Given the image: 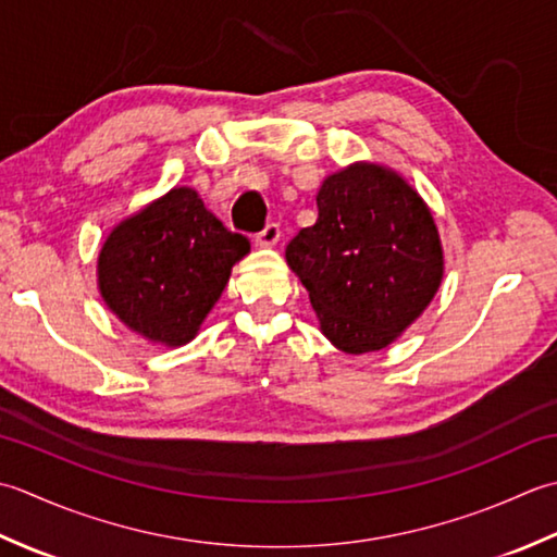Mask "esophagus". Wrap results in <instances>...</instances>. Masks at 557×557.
Here are the masks:
<instances>
[{
  "label": "esophagus",
  "instance_id": "34e87169",
  "mask_svg": "<svg viewBox=\"0 0 557 557\" xmlns=\"http://www.w3.org/2000/svg\"><path fill=\"white\" fill-rule=\"evenodd\" d=\"M278 237H281L278 223H267L264 231L257 233L255 243H257V247H274L278 243Z\"/></svg>",
  "mask_w": 557,
  "mask_h": 557
}]
</instances>
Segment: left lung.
<instances>
[{
	"label": "left lung",
	"instance_id": "8db88e82",
	"mask_svg": "<svg viewBox=\"0 0 557 557\" xmlns=\"http://www.w3.org/2000/svg\"><path fill=\"white\" fill-rule=\"evenodd\" d=\"M317 221L286 247L322 334L344 354L387 348L435 298L445 257L421 195L377 163H354L317 191Z\"/></svg>",
	"mask_w": 557,
	"mask_h": 557
}]
</instances>
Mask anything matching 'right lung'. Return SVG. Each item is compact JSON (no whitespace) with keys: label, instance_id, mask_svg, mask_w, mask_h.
Masks as SVG:
<instances>
[{"label":"right lung","instance_id":"1","mask_svg":"<svg viewBox=\"0 0 557 557\" xmlns=\"http://www.w3.org/2000/svg\"><path fill=\"white\" fill-rule=\"evenodd\" d=\"M247 252V237L225 228L195 189L173 187L112 228L98 255V288L132 332L185 346Z\"/></svg>","mask_w":557,"mask_h":557}]
</instances>
